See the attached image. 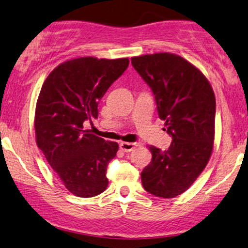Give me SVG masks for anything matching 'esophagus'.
<instances>
[{
    "label": "esophagus",
    "mask_w": 248,
    "mask_h": 248,
    "mask_svg": "<svg viewBox=\"0 0 248 248\" xmlns=\"http://www.w3.org/2000/svg\"><path fill=\"white\" fill-rule=\"evenodd\" d=\"M137 146H139V143H126V141H122V143H120V148L125 153L134 151Z\"/></svg>",
    "instance_id": "obj_1"
}]
</instances>
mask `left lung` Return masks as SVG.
<instances>
[{"mask_svg": "<svg viewBox=\"0 0 248 248\" xmlns=\"http://www.w3.org/2000/svg\"><path fill=\"white\" fill-rule=\"evenodd\" d=\"M132 64L151 87L158 116L172 139L167 151L149 146L152 161L141 171V184L153 196L174 198L189 189L210 159L216 96L204 75L180 56L133 57Z\"/></svg>", "mask_w": 248, "mask_h": 248, "instance_id": "obj_1", "label": "left lung"}]
</instances>
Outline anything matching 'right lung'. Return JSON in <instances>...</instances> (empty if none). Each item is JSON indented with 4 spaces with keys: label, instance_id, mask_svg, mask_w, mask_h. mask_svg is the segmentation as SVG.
Masks as SVG:
<instances>
[{
    "label": "right lung",
    "instance_id": "1",
    "mask_svg": "<svg viewBox=\"0 0 248 248\" xmlns=\"http://www.w3.org/2000/svg\"><path fill=\"white\" fill-rule=\"evenodd\" d=\"M127 58H77L59 64L47 77L35 112L38 148L64 186L77 197L91 198L108 185V164L119 144L83 129L97 119L99 101L128 67Z\"/></svg>",
    "mask_w": 248,
    "mask_h": 248
}]
</instances>
